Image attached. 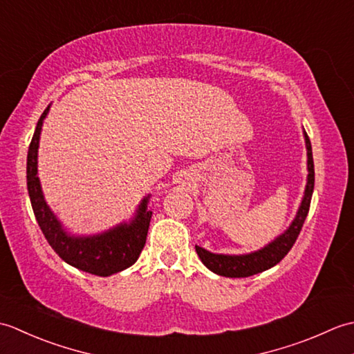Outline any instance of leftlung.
I'll return each instance as SVG.
<instances>
[{
  "mask_svg": "<svg viewBox=\"0 0 354 354\" xmlns=\"http://www.w3.org/2000/svg\"><path fill=\"white\" fill-rule=\"evenodd\" d=\"M304 140H306V149H307V171H309V175H307V184H306L301 205H299L295 219H293V222L290 223V227L265 248H261V250L250 252V254H242V255L213 254L204 250V248L196 246V252L199 255V259L209 270H213L214 274L222 275V277H230V278L251 277L254 274L263 272V270L275 266L277 263H280L284 259V255L292 250V246L295 243L299 231L303 228L307 213H309L313 185H315L312 145L306 131H304Z\"/></svg>",
  "mask_w": 354,
  "mask_h": 354,
  "instance_id": "left-lung-1",
  "label": "left lung"
}]
</instances>
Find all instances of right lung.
Wrapping results in <instances>:
<instances>
[{
    "mask_svg": "<svg viewBox=\"0 0 354 354\" xmlns=\"http://www.w3.org/2000/svg\"><path fill=\"white\" fill-rule=\"evenodd\" d=\"M48 109L50 106H47L37 120L27 155V189L36 221L50 246L68 265L99 277L117 274L132 266L146 245L150 217H152V212L147 209L150 194L141 201L135 217L129 223H120L102 234H68L45 202L37 178V147H39L42 123Z\"/></svg>",
    "mask_w": 354,
    "mask_h": 354,
    "instance_id": "right-lung-1",
    "label": "right lung"
}]
</instances>
